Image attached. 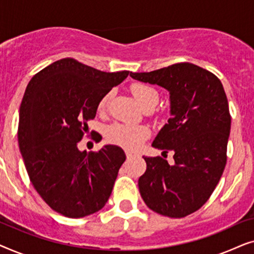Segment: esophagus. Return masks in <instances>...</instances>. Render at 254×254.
Wrapping results in <instances>:
<instances>
[{
    "instance_id": "obj_1",
    "label": "esophagus",
    "mask_w": 254,
    "mask_h": 254,
    "mask_svg": "<svg viewBox=\"0 0 254 254\" xmlns=\"http://www.w3.org/2000/svg\"><path fill=\"white\" fill-rule=\"evenodd\" d=\"M126 157H127V159H131V158L136 157V154H134V152H130V151H127L126 152Z\"/></svg>"
}]
</instances>
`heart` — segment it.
<instances>
[{"instance_id": "b5f03b06", "label": "heart", "mask_w": 254, "mask_h": 254, "mask_svg": "<svg viewBox=\"0 0 254 254\" xmlns=\"http://www.w3.org/2000/svg\"><path fill=\"white\" fill-rule=\"evenodd\" d=\"M130 92L142 109L148 104H157L158 93L154 88L144 83H134L130 85ZM110 100V93H106L100 98L97 109L104 112L107 109ZM150 131L144 126H129L125 124H113L106 129V138L110 143L119 145L126 150H136L147 140Z\"/></svg>"}]
</instances>
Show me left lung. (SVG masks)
Here are the masks:
<instances>
[{
	"label": "left lung",
	"instance_id": "8db88e82",
	"mask_svg": "<svg viewBox=\"0 0 254 254\" xmlns=\"http://www.w3.org/2000/svg\"><path fill=\"white\" fill-rule=\"evenodd\" d=\"M130 76L169 91L171 118L152 147L175 152L173 165L159 156L143 157L140 194L156 213L185 217L207 202L227 164L231 117L223 85L213 72L189 62Z\"/></svg>",
	"mask_w": 254,
	"mask_h": 254
}]
</instances>
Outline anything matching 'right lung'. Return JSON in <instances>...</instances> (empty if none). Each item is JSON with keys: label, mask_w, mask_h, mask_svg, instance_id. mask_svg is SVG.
<instances>
[{"label": "right lung", "mask_w": 254, "mask_h": 254, "mask_svg": "<svg viewBox=\"0 0 254 254\" xmlns=\"http://www.w3.org/2000/svg\"><path fill=\"white\" fill-rule=\"evenodd\" d=\"M128 74L100 71L65 58L37 72L26 86L19 107L20 154L34 189L64 216L96 213L112 193L126 161L123 149L107 144L88 154L77 143L89 131L100 98Z\"/></svg>", "instance_id": "add662e5"}]
</instances>
